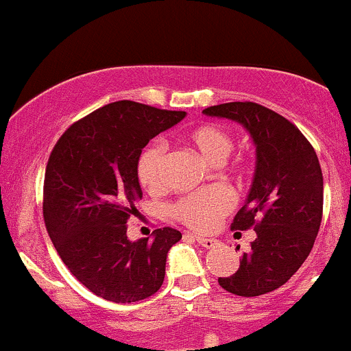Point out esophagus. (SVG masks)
I'll use <instances>...</instances> for the list:
<instances>
[{
	"mask_svg": "<svg viewBox=\"0 0 351 351\" xmlns=\"http://www.w3.org/2000/svg\"><path fill=\"white\" fill-rule=\"evenodd\" d=\"M194 237V241L197 242V244L199 245H203V247H206V249H211V247H215V245L218 244V241L217 239H210V237H201V235H193Z\"/></svg>",
	"mask_w": 351,
	"mask_h": 351,
	"instance_id": "1",
	"label": "esophagus"
}]
</instances>
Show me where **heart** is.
<instances>
[{
    "label": "heart",
    "mask_w": 351,
    "mask_h": 351,
    "mask_svg": "<svg viewBox=\"0 0 351 351\" xmlns=\"http://www.w3.org/2000/svg\"><path fill=\"white\" fill-rule=\"evenodd\" d=\"M184 141L210 164H220L230 155L234 140L230 133L218 124H201L184 134ZM165 147L160 141H154L143 148L136 162V176L141 187L148 193H155L164 184ZM241 169V165H235ZM234 194L221 184L204 187L196 193L179 197L171 206L176 220L193 230H210L234 208Z\"/></svg>",
    "instance_id": "heart-1"
}]
</instances>
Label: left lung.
<instances>
[{"instance_id": "obj_1", "label": "left lung", "mask_w": 351, "mask_h": 351, "mask_svg": "<svg viewBox=\"0 0 351 351\" xmlns=\"http://www.w3.org/2000/svg\"><path fill=\"white\" fill-rule=\"evenodd\" d=\"M237 121L256 145V174L232 230L254 228L256 241L223 290L258 297L285 285L311 254L322 220V172L314 147L293 123L256 102H228L203 110ZM239 249V247H237Z\"/></svg>"}]
</instances>
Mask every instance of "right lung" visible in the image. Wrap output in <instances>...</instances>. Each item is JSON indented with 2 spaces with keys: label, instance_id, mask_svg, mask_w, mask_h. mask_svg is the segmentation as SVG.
Returning <instances> with one entry per match:
<instances>
[{
  "label": "right lung",
  "instance_id": "obj_1",
  "mask_svg": "<svg viewBox=\"0 0 351 351\" xmlns=\"http://www.w3.org/2000/svg\"><path fill=\"white\" fill-rule=\"evenodd\" d=\"M184 116V110L119 100L73 123L51 152L44 223L71 275L106 300H143L164 283L167 252L180 232L157 228L154 237L131 242L126 223L141 197V150Z\"/></svg>",
  "mask_w": 351,
  "mask_h": 351
}]
</instances>
